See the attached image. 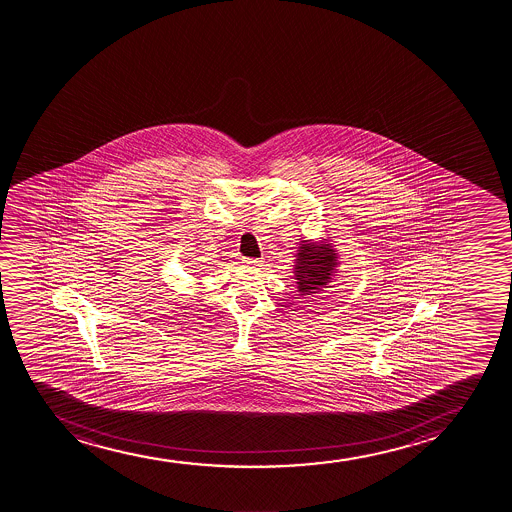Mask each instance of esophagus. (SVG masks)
I'll return each mask as SVG.
<instances>
[{"label":"esophagus","instance_id":"esophagus-1","mask_svg":"<svg viewBox=\"0 0 512 512\" xmlns=\"http://www.w3.org/2000/svg\"><path fill=\"white\" fill-rule=\"evenodd\" d=\"M244 265L247 268H259V266H263V259L244 258Z\"/></svg>","mask_w":512,"mask_h":512}]
</instances>
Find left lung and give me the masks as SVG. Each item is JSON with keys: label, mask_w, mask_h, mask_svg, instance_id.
I'll list each match as a JSON object with an SVG mask.
<instances>
[{"label": "left lung", "mask_w": 512, "mask_h": 512, "mask_svg": "<svg viewBox=\"0 0 512 512\" xmlns=\"http://www.w3.org/2000/svg\"><path fill=\"white\" fill-rule=\"evenodd\" d=\"M297 280L299 292L316 294L319 285H326L331 271L335 266V251L328 246L314 247L312 244H302L297 254Z\"/></svg>", "instance_id": "8db88e82"}]
</instances>
